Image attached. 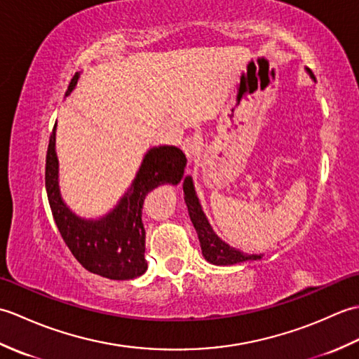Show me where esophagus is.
Here are the masks:
<instances>
[{
	"label": "esophagus",
	"mask_w": 359,
	"mask_h": 359,
	"mask_svg": "<svg viewBox=\"0 0 359 359\" xmlns=\"http://www.w3.org/2000/svg\"><path fill=\"white\" fill-rule=\"evenodd\" d=\"M201 147V139L197 135L187 137V139L182 142V149L187 154V157H193L196 154V151Z\"/></svg>",
	"instance_id": "esophagus-1"
}]
</instances>
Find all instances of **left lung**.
<instances>
[{
  "mask_svg": "<svg viewBox=\"0 0 359 359\" xmlns=\"http://www.w3.org/2000/svg\"><path fill=\"white\" fill-rule=\"evenodd\" d=\"M307 72L310 74V77L313 79V74L310 72V69H307ZM184 199L188 207L189 219H191V222L196 228L197 238H199V242H201L202 255L210 264L234 265L245 261H257V259H262L264 255H248V253H243V251L238 248L230 247L215 233V230H212L211 224L208 222V219L202 210L199 197L196 194L191 175H187L184 180Z\"/></svg>",
  "mask_w": 359,
  "mask_h": 359,
  "instance_id": "8db88e82",
  "label": "left lung"
}]
</instances>
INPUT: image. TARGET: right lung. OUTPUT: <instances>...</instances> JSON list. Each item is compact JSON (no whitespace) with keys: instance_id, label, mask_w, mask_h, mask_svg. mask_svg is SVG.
I'll return each instance as SVG.
<instances>
[{"instance_id":"add662e5","label":"right lung","mask_w":359,"mask_h":359,"mask_svg":"<svg viewBox=\"0 0 359 359\" xmlns=\"http://www.w3.org/2000/svg\"><path fill=\"white\" fill-rule=\"evenodd\" d=\"M79 77L75 75L66 95L72 93ZM55 129L57 125L53 126L46 156V191L52 216L66 245L88 271L98 276L114 280L142 276L148 269L142 222L144 196L163 184H179L187 166L185 154L170 144L148 149L131 187L116 207L102 217L86 219L75 215L60 193Z\"/></svg>"}]
</instances>
